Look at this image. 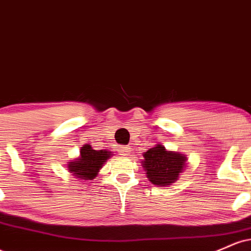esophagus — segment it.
Listing matches in <instances>:
<instances>
[{
	"label": "esophagus",
	"instance_id": "esophagus-1",
	"mask_svg": "<svg viewBox=\"0 0 251 251\" xmlns=\"http://www.w3.org/2000/svg\"><path fill=\"white\" fill-rule=\"evenodd\" d=\"M118 151H119V154L122 155H128L131 153V150H129V148H127V146H120Z\"/></svg>",
	"mask_w": 251,
	"mask_h": 251
}]
</instances>
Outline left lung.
I'll use <instances>...</instances> for the list:
<instances>
[{"label":"left lung","instance_id":"left-lung-1","mask_svg":"<svg viewBox=\"0 0 251 251\" xmlns=\"http://www.w3.org/2000/svg\"><path fill=\"white\" fill-rule=\"evenodd\" d=\"M143 166L149 180L154 185L165 186L178 179L185 165L186 157L177 152L166 151L163 145H157L144 153Z\"/></svg>","mask_w":251,"mask_h":251}]
</instances>
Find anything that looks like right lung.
Instances as JSON below:
<instances>
[{
  "instance_id": "1",
  "label": "right lung",
  "mask_w": 251,
  "mask_h": 251,
  "mask_svg": "<svg viewBox=\"0 0 251 251\" xmlns=\"http://www.w3.org/2000/svg\"><path fill=\"white\" fill-rule=\"evenodd\" d=\"M111 153L105 150H93L89 145H83L80 150V157L70 162L68 171L75 175L76 178L88 180L94 179L102 164L111 157Z\"/></svg>"
}]
</instances>
